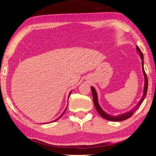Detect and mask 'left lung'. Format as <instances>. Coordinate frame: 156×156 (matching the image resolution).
Returning <instances> with one entry per match:
<instances>
[{
  "mask_svg": "<svg viewBox=\"0 0 156 156\" xmlns=\"http://www.w3.org/2000/svg\"><path fill=\"white\" fill-rule=\"evenodd\" d=\"M136 48H137V51L139 52V53L140 55V58H141V59H142V66H143V72L144 76H145V87H144V93H143V98H142V99L140 100V101L138 103V104L136 105V106L134 107L133 109H132L131 111H128V112L124 113V114L119 115V116H110V115H108V113L104 112V111H103V109H102L101 106L99 105L98 101V95H97V93H96L95 90L94 89V87H91L92 93H93V103H94V105H95L96 110H97V111L98 112L99 114L101 115L103 118H104L105 119H107V120L112 121V122H122V121L126 120V119L130 118V117L133 115V113L135 112V111H137L138 108H139V107L141 105L142 103L143 102L144 99L145 98L146 94H147V86H148V81H147V75H146L145 69H144V67H143L144 66H143V53L141 52V51H140V49L139 48V47H138V46L136 47Z\"/></svg>",
  "mask_w": 156,
  "mask_h": 156,
  "instance_id": "8db88e82",
  "label": "left lung"
}]
</instances>
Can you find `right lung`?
Returning a JSON list of instances; mask_svg holds the SVG:
<instances>
[{
    "mask_svg": "<svg viewBox=\"0 0 156 156\" xmlns=\"http://www.w3.org/2000/svg\"><path fill=\"white\" fill-rule=\"evenodd\" d=\"M70 94H71V93H70ZM70 94H69V95H70ZM65 111H66V110H65V111H64V112H63V113H62V114H61V116H59V118H58L57 119H55V121H53V122H55V121H57V120H58V119H60V118H61V117L63 116V113H65Z\"/></svg>",
    "mask_w": 156,
    "mask_h": 156,
    "instance_id": "1",
    "label": "right lung"
}]
</instances>
